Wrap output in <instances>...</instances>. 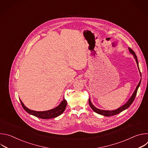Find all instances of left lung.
<instances>
[{"label":"left lung","instance_id":"1","mask_svg":"<svg viewBox=\"0 0 148 148\" xmlns=\"http://www.w3.org/2000/svg\"><path fill=\"white\" fill-rule=\"evenodd\" d=\"M129 50L130 51V53L131 54H132L134 55V57L136 60V62L137 63V65H138V69L139 70V64H138V58H137V57L135 53V52L130 48H129ZM140 71V70H139ZM140 72V71H139ZM141 75V74H140ZM140 82H141V80L140 81V82H139V84H138V86L134 91V92L133 93L132 95L131 96V97L130 98V99L127 101V102H126L125 104H124L123 105H122V107H121L120 108L115 110H113V111H106V110H99V109H98L95 106H94L93 104L92 103V102H91V100H90V98H89V104L90 105V107L91 108V109L94 111L96 113L98 114H100V115H103V116H113V115H116L120 112H121L122 111L125 110L126 109H127L128 107H130V105L132 103V102H134V99H135V98L136 95V93H137V91H138V89L140 86Z\"/></svg>","mask_w":148,"mask_h":148}]
</instances>
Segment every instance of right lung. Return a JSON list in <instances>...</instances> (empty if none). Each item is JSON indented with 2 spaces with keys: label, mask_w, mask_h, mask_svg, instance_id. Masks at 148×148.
<instances>
[{
  "label": "right lung",
  "mask_w": 148,
  "mask_h": 148,
  "mask_svg": "<svg viewBox=\"0 0 148 148\" xmlns=\"http://www.w3.org/2000/svg\"><path fill=\"white\" fill-rule=\"evenodd\" d=\"M20 101L21 103H22L23 109L27 113L41 119H50V118H56L60 115L61 114H62V112L64 111L67 106V101L64 98V99L61 101L60 104L55 108H53L49 111H33L27 108L23 104L22 101L20 99Z\"/></svg>",
  "instance_id": "add662e5"
}]
</instances>
